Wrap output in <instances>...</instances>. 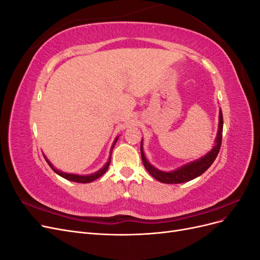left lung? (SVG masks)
I'll list each match as a JSON object with an SVG mask.
<instances>
[{"label":"left lung","mask_w":260,"mask_h":260,"mask_svg":"<svg viewBox=\"0 0 260 260\" xmlns=\"http://www.w3.org/2000/svg\"><path fill=\"white\" fill-rule=\"evenodd\" d=\"M222 129H223V117H222V112L220 111L219 112V130H218V136L216 139L215 147L212 148L208 154L202 157L201 159L192 161L190 164L185 165V166H182L181 168L171 172H164L154 168L152 165L146 160L143 153L142 142H141V157H142V161L145 169L148 171L149 175L154 177L156 180H158L159 182L168 183V184L183 183L200 177L211 166V164L215 161L216 157L218 156L220 146H221V141H222Z\"/></svg>","instance_id":"obj_1"}]
</instances>
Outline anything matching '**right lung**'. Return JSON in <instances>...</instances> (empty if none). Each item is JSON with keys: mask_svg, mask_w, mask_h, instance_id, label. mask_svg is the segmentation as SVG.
Segmentation results:
<instances>
[{"mask_svg": "<svg viewBox=\"0 0 260 260\" xmlns=\"http://www.w3.org/2000/svg\"><path fill=\"white\" fill-rule=\"evenodd\" d=\"M117 140H118V138H116V140H115V142H114V144H113V146H112V151H113V148H114V146H115V144H116V142H117ZM45 160L48 161V164L50 165V167L56 172L57 175H59L60 177H62V178H65V179H67V180H69V181H74V182H79V183H90V182H92V181H94L95 179H99L100 177H102L103 176L105 172H106V170L108 169V167H109V164H111V159H109L108 161H107V164L105 165V166L102 168L101 170H99L98 172H95V174H92V175H89V176H78V175H70V174H65V172H61V171H58V170H56L55 169L53 166H52V164L45 158Z\"/></svg>", "mask_w": 260, "mask_h": 260, "instance_id": "1", "label": "right lung"}]
</instances>
